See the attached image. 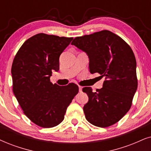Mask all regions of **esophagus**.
<instances>
[{
  "label": "esophagus",
  "instance_id": "1",
  "mask_svg": "<svg viewBox=\"0 0 151 151\" xmlns=\"http://www.w3.org/2000/svg\"><path fill=\"white\" fill-rule=\"evenodd\" d=\"M79 92H82V86H79Z\"/></svg>",
  "mask_w": 151,
  "mask_h": 151
}]
</instances>
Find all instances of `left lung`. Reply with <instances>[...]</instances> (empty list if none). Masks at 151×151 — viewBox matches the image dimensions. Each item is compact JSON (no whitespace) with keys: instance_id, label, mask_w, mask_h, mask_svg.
Masks as SVG:
<instances>
[{"instance_id":"obj_1","label":"left lung","mask_w":151,"mask_h":151,"mask_svg":"<svg viewBox=\"0 0 151 151\" xmlns=\"http://www.w3.org/2000/svg\"><path fill=\"white\" fill-rule=\"evenodd\" d=\"M71 45L87 53L91 74L98 72L105 78L103 87L96 92L91 87L82 89L88 96L83 106L86 118L95 126L109 127L129 110L137 91V62L132 49L107 30L75 37Z\"/></svg>"}]
</instances>
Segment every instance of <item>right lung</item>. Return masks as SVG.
<instances>
[{"mask_svg": "<svg viewBox=\"0 0 151 151\" xmlns=\"http://www.w3.org/2000/svg\"><path fill=\"white\" fill-rule=\"evenodd\" d=\"M72 39L38 33L23 44L13 60V93L25 115L41 127L61 123L79 92L74 83L60 86L50 81L52 70H59V57Z\"/></svg>", "mask_w": 151, "mask_h": 151, "instance_id": "1", "label": "right lung"}]
</instances>
